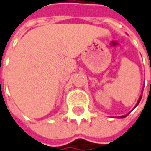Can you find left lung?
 <instances>
[{
    "label": "left lung",
    "instance_id": "left-lung-1",
    "mask_svg": "<svg viewBox=\"0 0 151 151\" xmlns=\"http://www.w3.org/2000/svg\"><path fill=\"white\" fill-rule=\"evenodd\" d=\"M141 99H142V96L140 97V99H139V100H138V103H137V104H139V102H140V100H141ZM137 105H136V106H137Z\"/></svg>",
    "mask_w": 151,
    "mask_h": 151
}]
</instances>
